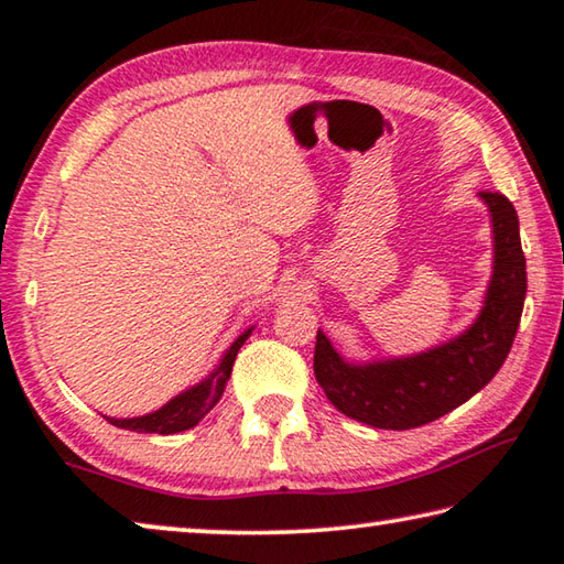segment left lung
<instances>
[{"instance_id": "obj_1", "label": "left lung", "mask_w": 564, "mask_h": 564, "mask_svg": "<svg viewBox=\"0 0 564 564\" xmlns=\"http://www.w3.org/2000/svg\"><path fill=\"white\" fill-rule=\"evenodd\" d=\"M492 216L495 261L480 316L460 336L417 356L348 362L318 330L313 370L343 415L383 431H410L451 413L502 368L520 326L528 271L514 206L498 191H480Z\"/></svg>"}]
</instances>
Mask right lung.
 Returning <instances> with one entry per match:
<instances>
[{"label":"right lung","instance_id":"1","mask_svg":"<svg viewBox=\"0 0 564 564\" xmlns=\"http://www.w3.org/2000/svg\"><path fill=\"white\" fill-rule=\"evenodd\" d=\"M253 328H248L243 336H238L231 348L224 352L221 362H218L216 370L202 383L184 390V393L171 398L164 408L154 410V413L141 415V417H107L111 425L123 427V431H133V433H159V435H171V433H181L194 427L198 420H202L208 410H212L218 400H221L228 378H231V368L236 360V352L241 350L246 338L251 336Z\"/></svg>","mask_w":564,"mask_h":564}]
</instances>
